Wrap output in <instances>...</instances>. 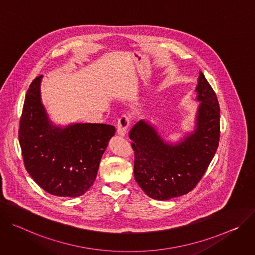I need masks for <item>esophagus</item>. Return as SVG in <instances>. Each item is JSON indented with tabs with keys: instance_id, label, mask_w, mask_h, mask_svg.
Instances as JSON below:
<instances>
[{
	"instance_id": "34e87169",
	"label": "esophagus",
	"mask_w": 255,
	"mask_h": 255,
	"mask_svg": "<svg viewBox=\"0 0 255 255\" xmlns=\"http://www.w3.org/2000/svg\"><path fill=\"white\" fill-rule=\"evenodd\" d=\"M129 126V119L127 116H122L118 123V134L121 136H125L128 131V128Z\"/></svg>"
}]
</instances>
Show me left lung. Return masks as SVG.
<instances>
[{"mask_svg":"<svg viewBox=\"0 0 255 255\" xmlns=\"http://www.w3.org/2000/svg\"><path fill=\"white\" fill-rule=\"evenodd\" d=\"M194 91L200 102L194 128L178 142L166 140L153 124L144 120L129 131L134 179L154 200L168 201L188 193L202 179L218 149L219 102L202 72Z\"/></svg>","mask_w":255,"mask_h":255,"instance_id":"1","label":"left lung"}]
</instances>
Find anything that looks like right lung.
Listing matches in <instances>:
<instances>
[{"label": "right lung", "instance_id": "right-lung-1", "mask_svg": "<svg viewBox=\"0 0 255 255\" xmlns=\"http://www.w3.org/2000/svg\"><path fill=\"white\" fill-rule=\"evenodd\" d=\"M41 80L39 76L30 84L20 120L19 143L24 165L46 192L77 197L94 183L116 128L105 124L54 125L41 101Z\"/></svg>", "mask_w": 255, "mask_h": 255}]
</instances>
